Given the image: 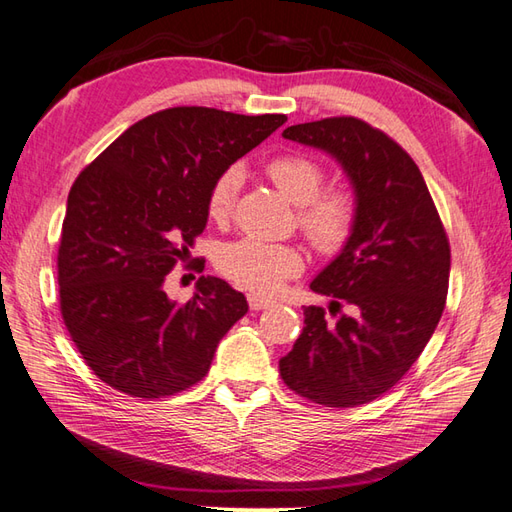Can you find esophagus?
<instances>
[{
  "label": "esophagus",
  "instance_id": "obj_1",
  "mask_svg": "<svg viewBox=\"0 0 512 512\" xmlns=\"http://www.w3.org/2000/svg\"><path fill=\"white\" fill-rule=\"evenodd\" d=\"M248 306H250V310H266L273 306V301L259 297V295H248Z\"/></svg>",
  "mask_w": 512,
  "mask_h": 512
}]
</instances>
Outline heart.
Listing matches in <instances>:
<instances>
[{"mask_svg": "<svg viewBox=\"0 0 512 512\" xmlns=\"http://www.w3.org/2000/svg\"><path fill=\"white\" fill-rule=\"evenodd\" d=\"M266 176L286 195L299 204L297 224L314 250L336 255L350 242L356 228L358 204L347 187L323 189L325 169L319 160L306 154H281L266 162ZM244 173L237 165L226 167L211 184L206 195V215L213 222H224L233 213L237 191ZM215 266L235 286L255 295H275L288 279L301 273V253L290 244L266 242L257 237H242L222 244L215 253Z\"/></svg>", "mask_w": 512, "mask_h": 512, "instance_id": "1", "label": "heart"}]
</instances>
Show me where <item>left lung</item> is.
I'll return each mask as SVG.
<instances>
[{
  "mask_svg": "<svg viewBox=\"0 0 512 512\" xmlns=\"http://www.w3.org/2000/svg\"><path fill=\"white\" fill-rule=\"evenodd\" d=\"M284 138L328 151L352 180L358 215L341 255L310 288L347 302L330 321L303 308V332L279 361L295 394L323 407H358L394 387L418 361L442 317L451 248L422 173L394 138L354 116L284 129Z\"/></svg>",
  "mask_w": 512,
  "mask_h": 512,
  "instance_id": "1",
  "label": "left lung"
}]
</instances>
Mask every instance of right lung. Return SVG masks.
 Masks as SVG:
<instances>
[{"instance_id":"add662e5","label":"right lung","mask_w":512,"mask_h":512,"mask_svg":"<svg viewBox=\"0 0 512 512\" xmlns=\"http://www.w3.org/2000/svg\"><path fill=\"white\" fill-rule=\"evenodd\" d=\"M288 121L169 107L118 136L74 180L57 255L59 303L76 350L103 383L165 398L206 376L248 312L242 292L200 277L187 303L165 277L206 226L213 180Z\"/></svg>"}]
</instances>
